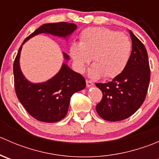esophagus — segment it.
I'll list each match as a JSON object with an SVG mask.
<instances>
[{"instance_id":"esophagus-1","label":"esophagus","mask_w":159,"mask_h":159,"mask_svg":"<svg viewBox=\"0 0 159 159\" xmlns=\"http://www.w3.org/2000/svg\"><path fill=\"white\" fill-rule=\"evenodd\" d=\"M93 84H94L92 83V81H89V80H87V81H86V85H87L88 88L91 87V86H93Z\"/></svg>"}]
</instances>
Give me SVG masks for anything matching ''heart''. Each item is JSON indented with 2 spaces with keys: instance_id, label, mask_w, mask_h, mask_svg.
Listing matches in <instances>:
<instances>
[{
  "instance_id": "1",
  "label": "heart",
  "mask_w": 159,
  "mask_h": 159,
  "mask_svg": "<svg viewBox=\"0 0 159 159\" xmlns=\"http://www.w3.org/2000/svg\"><path fill=\"white\" fill-rule=\"evenodd\" d=\"M131 51L128 35L102 27L84 29L80 34V42L73 43L70 47V55L79 73L85 70L92 57L94 64L89 70L92 78L118 76L125 68Z\"/></svg>"
}]
</instances>
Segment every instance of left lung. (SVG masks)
<instances>
[{
	"label": "left lung",
	"mask_w": 159,
	"mask_h": 159,
	"mask_svg": "<svg viewBox=\"0 0 159 159\" xmlns=\"http://www.w3.org/2000/svg\"><path fill=\"white\" fill-rule=\"evenodd\" d=\"M132 51L125 68L108 83L96 86L103 94L96 106L101 118L118 121L132 115L143 104L150 81L148 53L144 44L129 30Z\"/></svg>",
	"instance_id": "obj_1"
}]
</instances>
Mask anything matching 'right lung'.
Returning a JSON list of instances; mask_svg holds the SVG:
<instances>
[{
  "mask_svg": "<svg viewBox=\"0 0 159 159\" xmlns=\"http://www.w3.org/2000/svg\"><path fill=\"white\" fill-rule=\"evenodd\" d=\"M76 28V25L67 22L41 25L24 41L14 60L13 69L17 98L27 111L40 121L53 123L63 119L68 113L70 97L85 88V79L68 67L66 62L69 60V56L63 52L65 61L54 77L44 82H30L23 75L20 67L22 46L30 38L43 33L67 39Z\"/></svg>",
  "mask_w": 159,
  "mask_h": 159,
  "instance_id": "1",
  "label": "right lung"
}]
</instances>
